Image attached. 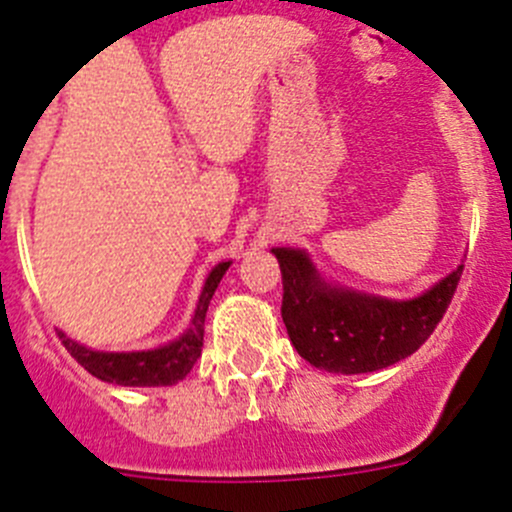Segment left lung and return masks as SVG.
<instances>
[{
  "instance_id": "8db88e82",
  "label": "left lung",
  "mask_w": 512,
  "mask_h": 512,
  "mask_svg": "<svg viewBox=\"0 0 512 512\" xmlns=\"http://www.w3.org/2000/svg\"><path fill=\"white\" fill-rule=\"evenodd\" d=\"M283 273V321L306 362L359 375L411 357L444 319L464 265L411 301L370 296L326 283L303 250L275 247Z\"/></svg>"
}]
</instances>
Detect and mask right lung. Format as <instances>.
I'll use <instances>...</instances> for the list:
<instances>
[{
    "label": "right lung",
    "instance_id": "add662e5",
    "mask_svg": "<svg viewBox=\"0 0 512 512\" xmlns=\"http://www.w3.org/2000/svg\"><path fill=\"white\" fill-rule=\"evenodd\" d=\"M229 270V262H219L206 278L201 290L196 311H193L191 326L178 336L176 342L165 344L147 352H94L84 344L68 339L63 331H58L63 347L71 352L78 365L89 370L91 375L114 385H127V388H160V385H176L188 372L193 370L196 359L201 357L204 347V321L209 311L211 296L216 285Z\"/></svg>",
    "mask_w": 512,
    "mask_h": 512
}]
</instances>
